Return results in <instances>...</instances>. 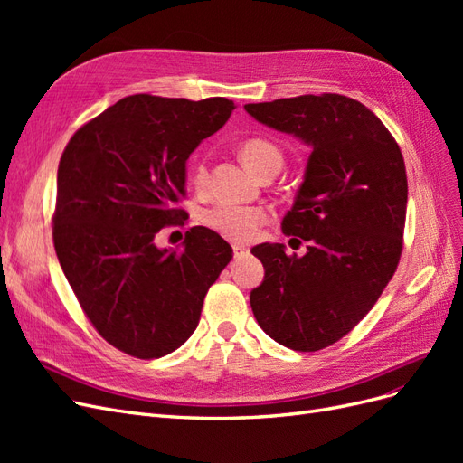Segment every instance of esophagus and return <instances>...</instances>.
I'll return each instance as SVG.
<instances>
[{"mask_svg":"<svg viewBox=\"0 0 463 463\" xmlns=\"http://www.w3.org/2000/svg\"><path fill=\"white\" fill-rule=\"evenodd\" d=\"M249 255V249L241 247V245H233V259L240 260V259H245Z\"/></svg>","mask_w":463,"mask_h":463,"instance_id":"1","label":"esophagus"}]
</instances>
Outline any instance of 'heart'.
Returning <instances> with one entry per match:
<instances>
[{
  "label": "heart",
  "mask_w": 463,
  "mask_h": 463,
  "mask_svg": "<svg viewBox=\"0 0 463 463\" xmlns=\"http://www.w3.org/2000/svg\"><path fill=\"white\" fill-rule=\"evenodd\" d=\"M240 156L250 172L259 175L266 165L282 164V152L266 138H249L240 148ZM191 181L194 189L203 191L208 184V170L203 162L193 167ZM269 214L260 206H243L232 203H218L201 213L203 226L233 243H249L264 226Z\"/></svg>",
  "instance_id": "1"
}]
</instances>
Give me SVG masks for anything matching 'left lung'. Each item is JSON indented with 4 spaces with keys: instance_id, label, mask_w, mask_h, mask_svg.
I'll use <instances>...</instances> for the list:
<instances>
[{
    "instance_id": "left-lung-1",
    "label": "left lung",
    "mask_w": 463,
    "mask_h": 463,
    "mask_svg": "<svg viewBox=\"0 0 463 463\" xmlns=\"http://www.w3.org/2000/svg\"><path fill=\"white\" fill-rule=\"evenodd\" d=\"M245 109L313 148L282 220V232L309 247L303 257L286 255L282 243L253 249L264 279L250 291V309L278 344L318 352L373 309L398 269L408 206L403 156L384 123L342 94H305Z\"/></svg>"
}]
</instances>
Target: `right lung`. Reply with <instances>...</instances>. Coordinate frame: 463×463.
Here are the masks:
<instances>
[{"mask_svg": "<svg viewBox=\"0 0 463 463\" xmlns=\"http://www.w3.org/2000/svg\"><path fill=\"white\" fill-rule=\"evenodd\" d=\"M235 109L228 98L135 94L71 137L58 167L53 247L102 338L138 359L172 354L199 325L208 288L233 257L194 226L184 249L154 237L185 216V164Z\"/></svg>", "mask_w": 463, "mask_h": 463, "instance_id": "right-lung-1", "label": "right lung"}]
</instances>
